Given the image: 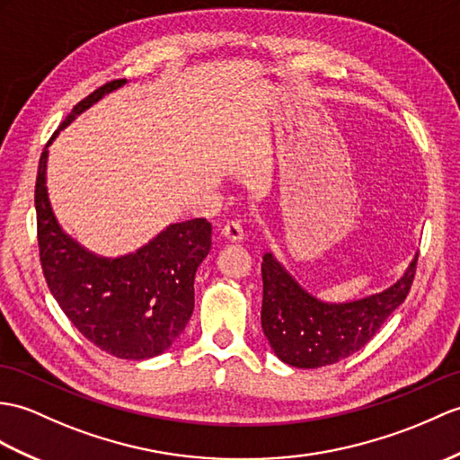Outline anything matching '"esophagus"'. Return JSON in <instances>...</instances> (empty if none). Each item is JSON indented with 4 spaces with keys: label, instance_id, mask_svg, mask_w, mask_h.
Instances as JSON below:
<instances>
[{
    "label": "esophagus",
    "instance_id": "obj_1",
    "mask_svg": "<svg viewBox=\"0 0 460 460\" xmlns=\"http://www.w3.org/2000/svg\"><path fill=\"white\" fill-rule=\"evenodd\" d=\"M221 234H223V237H226L227 241H231V243H239V241L244 239L243 226H241L239 221H229V223H226V226H223V229H221Z\"/></svg>",
    "mask_w": 460,
    "mask_h": 460
}]
</instances>
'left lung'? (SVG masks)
<instances>
[{"instance_id": "left-lung-1", "label": "left lung", "mask_w": 460, "mask_h": 460, "mask_svg": "<svg viewBox=\"0 0 460 460\" xmlns=\"http://www.w3.org/2000/svg\"><path fill=\"white\" fill-rule=\"evenodd\" d=\"M418 254L390 288L350 302H323L307 292L272 252L262 256L264 337L282 362L319 368L350 357L376 335L408 296Z\"/></svg>"}]
</instances>
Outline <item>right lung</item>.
Masks as SVG:
<instances>
[{
    "label": "right lung",
    "instance_id": "add662e5",
    "mask_svg": "<svg viewBox=\"0 0 460 460\" xmlns=\"http://www.w3.org/2000/svg\"><path fill=\"white\" fill-rule=\"evenodd\" d=\"M127 80H113L74 105L40 155L35 209L42 272L50 294L80 333L117 358L163 355L194 312L196 270L211 249L206 219L170 223L141 249L117 256L88 251L64 233L47 190L49 146L105 93Z\"/></svg>",
    "mask_w": 460,
    "mask_h": 460
}]
</instances>
